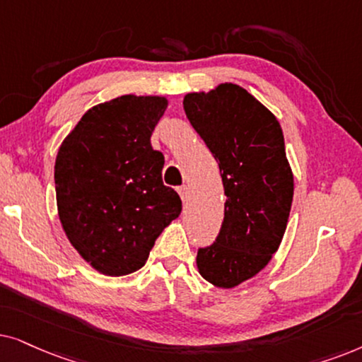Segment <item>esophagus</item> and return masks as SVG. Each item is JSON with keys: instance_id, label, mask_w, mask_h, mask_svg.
<instances>
[{"instance_id": "esophagus-1", "label": "esophagus", "mask_w": 362, "mask_h": 362, "mask_svg": "<svg viewBox=\"0 0 362 362\" xmlns=\"http://www.w3.org/2000/svg\"><path fill=\"white\" fill-rule=\"evenodd\" d=\"M178 195H180V199H182V202H185L189 200V189H187L185 185H182V187H178Z\"/></svg>"}]
</instances>
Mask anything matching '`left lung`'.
<instances>
[{
    "label": "left lung",
    "instance_id": "obj_1",
    "mask_svg": "<svg viewBox=\"0 0 362 362\" xmlns=\"http://www.w3.org/2000/svg\"><path fill=\"white\" fill-rule=\"evenodd\" d=\"M184 109L226 195L218 237L199 250L197 268L214 286L235 288L267 267L285 235L295 190L285 137L272 110L237 84L187 94Z\"/></svg>",
    "mask_w": 362,
    "mask_h": 362
}]
</instances>
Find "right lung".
<instances>
[{
	"mask_svg": "<svg viewBox=\"0 0 362 362\" xmlns=\"http://www.w3.org/2000/svg\"><path fill=\"white\" fill-rule=\"evenodd\" d=\"M162 95H120L90 107L57 151V214L67 240L94 269L124 276L146 264L182 200L162 182L151 136Z\"/></svg>",
	"mask_w": 362,
	"mask_h": 362,
	"instance_id": "right-lung-1",
	"label": "right lung"
}]
</instances>
